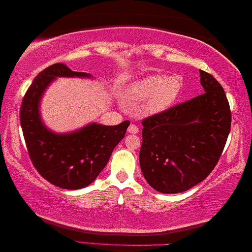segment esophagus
Segmentation results:
<instances>
[{
	"instance_id": "34e87169",
	"label": "esophagus",
	"mask_w": 252,
	"mask_h": 252,
	"mask_svg": "<svg viewBox=\"0 0 252 252\" xmlns=\"http://www.w3.org/2000/svg\"><path fill=\"white\" fill-rule=\"evenodd\" d=\"M127 132L130 134H137L139 133V127H137L136 125H134V124H130L128 129H127Z\"/></svg>"
}]
</instances>
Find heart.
<instances>
[{"label": "heart", "instance_id": "1", "mask_svg": "<svg viewBox=\"0 0 252 252\" xmlns=\"http://www.w3.org/2000/svg\"><path fill=\"white\" fill-rule=\"evenodd\" d=\"M182 88V80L178 75L165 77L151 74L127 86L124 99L130 103H144L147 115H157L165 111L178 98Z\"/></svg>", "mask_w": 252, "mask_h": 252}]
</instances>
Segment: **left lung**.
I'll list each match as a JSON object with an SVG mask.
<instances>
[{
    "label": "left lung",
    "mask_w": 252,
    "mask_h": 252,
    "mask_svg": "<svg viewBox=\"0 0 252 252\" xmlns=\"http://www.w3.org/2000/svg\"><path fill=\"white\" fill-rule=\"evenodd\" d=\"M204 94L142 122L140 166L155 190L178 194L202 182L218 163L230 130L223 88L199 70Z\"/></svg>",
    "instance_id": "8db88e82"
}]
</instances>
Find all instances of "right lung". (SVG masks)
<instances>
[{"instance_id":"right-lung-1","label":"right lung","mask_w":252,"mask_h":252,"mask_svg":"<svg viewBox=\"0 0 252 252\" xmlns=\"http://www.w3.org/2000/svg\"><path fill=\"white\" fill-rule=\"evenodd\" d=\"M56 78H87L92 74L72 71L57 63L44 68L27 89L20 108V125L31 160L50 184L77 190L87 187L108 164L113 149L124 139L128 120L116 126L91 123L68 133H56L44 125L40 103Z\"/></svg>"}]
</instances>
